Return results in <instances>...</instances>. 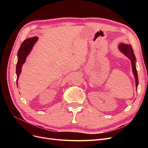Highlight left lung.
Here are the masks:
<instances>
[{
	"instance_id": "1",
	"label": "left lung",
	"mask_w": 148,
	"mask_h": 148,
	"mask_svg": "<svg viewBox=\"0 0 148 148\" xmlns=\"http://www.w3.org/2000/svg\"><path fill=\"white\" fill-rule=\"evenodd\" d=\"M119 49L126 56L128 59L130 60L132 66V70L133 72L135 75V82H136V88L137 89L138 84V73H137V70L136 69L135 66V60L136 58L135 55H134L133 50L132 49V47L131 45H128V44H121L119 45Z\"/></svg>"
}]
</instances>
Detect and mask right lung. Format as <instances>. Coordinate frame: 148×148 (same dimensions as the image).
Here are the masks:
<instances>
[{
    "label": "right lung",
    "mask_w": 148,
    "mask_h": 148,
    "mask_svg": "<svg viewBox=\"0 0 148 148\" xmlns=\"http://www.w3.org/2000/svg\"><path fill=\"white\" fill-rule=\"evenodd\" d=\"M38 38L36 36L33 37L31 38H28L25 39L22 42L21 46L18 51V62L16 66V82L18 79V77L20 75L21 71V66L25 63L26 58L29 54V52L32 49L34 44L38 41Z\"/></svg>",
    "instance_id": "right-lung-1"
}]
</instances>
